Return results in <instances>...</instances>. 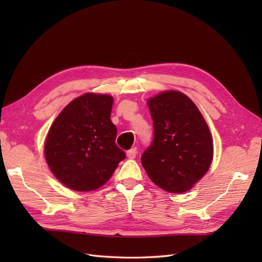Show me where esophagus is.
Masks as SVG:
<instances>
[{"instance_id": "1", "label": "esophagus", "mask_w": 262, "mask_h": 262, "mask_svg": "<svg viewBox=\"0 0 262 262\" xmlns=\"http://www.w3.org/2000/svg\"><path fill=\"white\" fill-rule=\"evenodd\" d=\"M137 153H138L137 147H132L131 149L128 150V152H126V157L130 158V160H133V158H136Z\"/></svg>"}]
</instances>
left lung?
<instances>
[{
  "label": "left lung",
  "instance_id": "1",
  "mask_svg": "<svg viewBox=\"0 0 262 262\" xmlns=\"http://www.w3.org/2000/svg\"><path fill=\"white\" fill-rule=\"evenodd\" d=\"M154 138L141 162L149 179L171 193L191 189L210 168L213 141L194 102L185 94L166 91L147 100Z\"/></svg>",
  "mask_w": 262,
  "mask_h": 262
}]
</instances>
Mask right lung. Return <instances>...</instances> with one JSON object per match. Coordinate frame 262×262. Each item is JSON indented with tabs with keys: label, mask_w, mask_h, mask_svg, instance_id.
<instances>
[{
	"label": "right lung",
	"mask_w": 262,
	"mask_h": 262,
	"mask_svg": "<svg viewBox=\"0 0 262 262\" xmlns=\"http://www.w3.org/2000/svg\"><path fill=\"white\" fill-rule=\"evenodd\" d=\"M114 98L87 93L55 118L47 136L45 157L59 181L75 191H92L112 177L125 158L116 144L110 120Z\"/></svg>",
	"instance_id": "obj_1"
}]
</instances>
